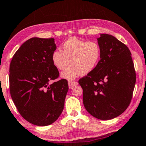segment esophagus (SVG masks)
I'll return each mask as SVG.
<instances>
[{
  "mask_svg": "<svg viewBox=\"0 0 146 146\" xmlns=\"http://www.w3.org/2000/svg\"><path fill=\"white\" fill-rule=\"evenodd\" d=\"M78 85V82H74V81H68V86H69V88L72 89L75 86Z\"/></svg>",
  "mask_w": 146,
  "mask_h": 146,
  "instance_id": "1",
  "label": "esophagus"
}]
</instances>
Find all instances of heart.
<instances>
[{
    "instance_id": "obj_1",
    "label": "heart",
    "mask_w": 146,
    "mask_h": 146,
    "mask_svg": "<svg viewBox=\"0 0 146 146\" xmlns=\"http://www.w3.org/2000/svg\"><path fill=\"white\" fill-rule=\"evenodd\" d=\"M62 48L63 51H54L52 60L60 70L66 68L70 60L71 66L61 74L64 79L72 80L81 74H88L96 68L100 60V47L96 41L87 42L71 37L64 42Z\"/></svg>"
}]
</instances>
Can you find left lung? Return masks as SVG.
I'll return each mask as SVG.
<instances>
[{
	"instance_id": "left-lung-1",
	"label": "left lung",
	"mask_w": 146,
	"mask_h": 146,
	"mask_svg": "<svg viewBox=\"0 0 146 146\" xmlns=\"http://www.w3.org/2000/svg\"><path fill=\"white\" fill-rule=\"evenodd\" d=\"M97 40L100 60L94 70L78 82L83 89L86 111L96 119L110 120L121 115L129 105L136 72L127 46L105 33Z\"/></svg>"
}]
</instances>
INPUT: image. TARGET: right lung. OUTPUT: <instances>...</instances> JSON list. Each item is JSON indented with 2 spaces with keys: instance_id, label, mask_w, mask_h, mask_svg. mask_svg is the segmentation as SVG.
<instances>
[{
  "instance_id": "right-lung-1",
  "label": "right lung",
  "mask_w": 146,
  "mask_h": 146,
  "mask_svg": "<svg viewBox=\"0 0 146 146\" xmlns=\"http://www.w3.org/2000/svg\"><path fill=\"white\" fill-rule=\"evenodd\" d=\"M56 49L54 38L33 37L16 52L10 65V92L24 119L37 126L55 122L64 109L68 82L59 76L52 54Z\"/></svg>"
}]
</instances>
